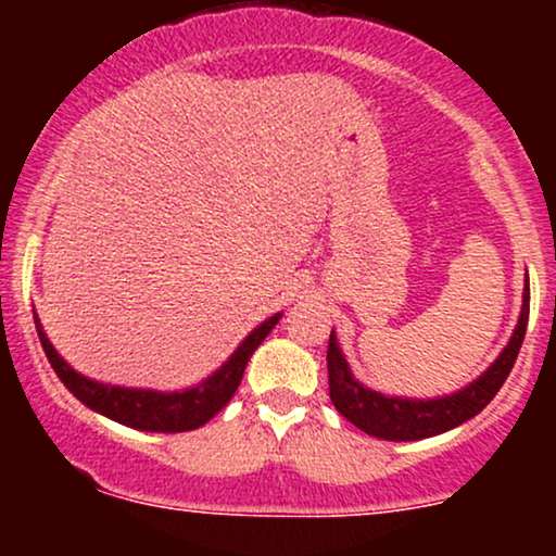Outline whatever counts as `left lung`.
<instances>
[{"instance_id": "left-lung-1", "label": "left lung", "mask_w": 556, "mask_h": 556, "mask_svg": "<svg viewBox=\"0 0 556 556\" xmlns=\"http://www.w3.org/2000/svg\"><path fill=\"white\" fill-rule=\"evenodd\" d=\"M528 311H531V290L522 292L520 321L513 331V340L502 350V355L483 371L470 387L450 397L439 400H402L384 397V394L366 389L361 381L353 379L348 361L342 358L340 344H337L334 331L329 334L327 368H329V397L337 410L361 431L371 433L376 439H389V442H416V439H429L444 433L455 426L465 424L494 400L504 379L513 371L518 361L522 337L528 327Z\"/></svg>"}]
</instances>
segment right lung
I'll return each mask as SVG.
<instances>
[{"instance_id": "add662e5", "label": "right lung", "mask_w": 556, "mask_h": 556, "mask_svg": "<svg viewBox=\"0 0 556 556\" xmlns=\"http://www.w3.org/2000/svg\"><path fill=\"white\" fill-rule=\"evenodd\" d=\"M282 318V314H274L266 318L258 329H253L251 334L242 340V344L232 353L225 366L219 368L214 376H208L206 381L193 389H185V392H151V389H125V387H110L99 384V381L86 379L78 371L67 366L65 361L56 355L52 342L47 340V334L41 331V324L36 318L38 340H41L43 353H47L49 363L62 379L70 392L78 397L83 405H88L91 410L101 413V416L117 420V424L130 426V429L140 431H159V433H177V431H193L198 426H203L206 420H212L222 407L232 400V394L238 392L242 371H245L248 361H251L253 350L266 340V334L274 329V324Z\"/></svg>"}]
</instances>
